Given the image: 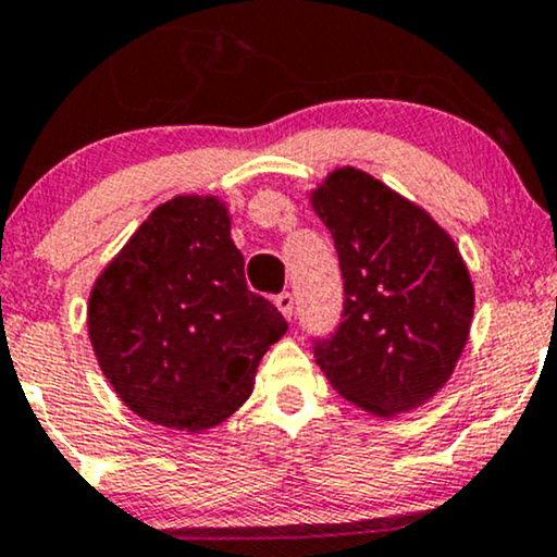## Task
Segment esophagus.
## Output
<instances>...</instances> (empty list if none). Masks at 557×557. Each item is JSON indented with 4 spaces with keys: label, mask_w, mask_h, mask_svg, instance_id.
<instances>
[{
    "label": "esophagus",
    "mask_w": 557,
    "mask_h": 557,
    "mask_svg": "<svg viewBox=\"0 0 557 557\" xmlns=\"http://www.w3.org/2000/svg\"><path fill=\"white\" fill-rule=\"evenodd\" d=\"M274 306H277V311L285 319L293 317V296H290V293H280V296L274 298Z\"/></svg>",
    "instance_id": "obj_1"
}]
</instances>
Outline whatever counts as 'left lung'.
<instances>
[{
    "mask_svg": "<svg viewBox=\"0 0 557 557\" xmlns=\"http://www.w3.org/2000/svg\"><path fill=\"white\" fill-rule=\"evenodd\" d=\"M345 277L341 330L317 345L330 385L380 419L417 411L456 372L474 283L456 240L419 203L359 168L311 188Z\"/></svg>",
    "mask_w": 557,
    "mask_h": 557,
    "instance_id": "1",
    "label": "left lung"
}]
</instances>
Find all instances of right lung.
<instances>
[{
	"label": "right lung",
	"instance_id": "add662e5",
	"mask_svg": "<svg viewBox=\"0 0 557 557\" xmlns=\"http://www.w3.org/2000/svg\"><path fill=\"white\" fill-rule=\"evenodd\" d=\"M233 216L212 194H181L140 222L88 296L101 374L136 417L207 432L248 400L283 314L248 290Z\"/></svg>",
	"mask_w": 557,
	"mask_h": 557
}]
</instances>
